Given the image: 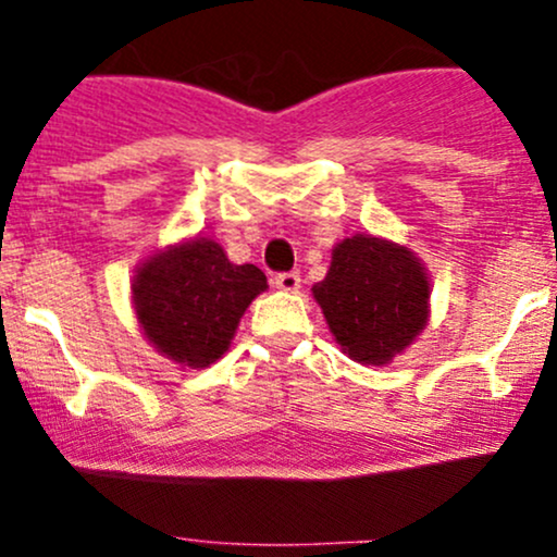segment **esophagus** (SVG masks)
<instances>
[{
  "instance_id": "esophagus-1",
  "label": "esophagus",
  "mask_w": 557,
  "mask_h": 557,
  "mask_svg": "<svg viewBox=\"0 0 557 557\" xmlns=\"http://www.w3.org/2000/svg\"><path fill=\"white\" fill-rule=\"evenodd\" d=\"M274 287L283 293H298L300 287V274L298 272H283L274 277Z\"/></svg>"
}]
</instances>
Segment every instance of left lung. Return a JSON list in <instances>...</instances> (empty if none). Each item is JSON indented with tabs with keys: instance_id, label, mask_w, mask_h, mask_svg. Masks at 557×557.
<instances>
[{
	"instance_id": "8db88e82",
	"label": "left lung",
	"mask_w": 557,
	"mask_h": 557,
	"mask_svg": "<svg viewBox=\"0 0 557 557\" xmlns=\"http://www.w3.org/2000/svg\"><path fill=\"white\" fill-rule=\"evenodd\" d=\"M311 293L343 354L363 367H385L430 322L426 267L408 246L376 235L337 243Z\"/></svg>"
}]
</instances>
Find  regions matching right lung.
I'll return each instance as SVG.
<instances>
[{"instance_id":"right-lung-1","label":"right lung","mask_w":557,"mask_h":557,"mask_svg":"<svg viewBox=\"0 0 557 557\" xmlns=\"http://www.w3.org/2000/svg\"><path fill=\"white\" fill-rule=\"evenodd\" d=\"M267 274L253 264H233L212 238H190L149 253L133 274V311L159 356L203 369L225 356L240 317Z\"/></svg>"}]
</instances>
